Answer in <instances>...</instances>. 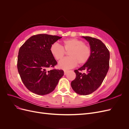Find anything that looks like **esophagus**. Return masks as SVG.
Wrapping results in <instances>:
<instances>
[{
  "mask_svg": "<svg viewBox=\"0 0 129 129\" xmlns=\"http://www.w3.org/2000/svg\"><path fill=\"white\" fill-rule=\"evenodd\" d=\"M68 71H66V70H64V75H66V74H67V73H68Z\"/></svg>",
  "mask_w": 129,
  "mask_h": 129,
  "instance_id": "obj_1",
  "label": "esophagus"
}]
</instances>
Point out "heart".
I'll use <instances>...</instances> for the list:
<instances>
[{"label":"heart","instance_id":"1","mask_svg":"<svg viewBox=\"0 0 129 129\" xmlns=\"http://www.w3.org/2000/svg\"><path fill=\"white\" fill-rule=\"evenodd\" d=\"M50 52L56 60L62 59L68 52L69 57H66L58 62V67L63 69L73 68L78 63L79 65L85 64L88 61L91 54L90 47L84 42L76 38L68 39L62 41V46L57 42L53 44L50 47Z\"/></svg>","mask_w":129,"mask_h":129}]
</instances>
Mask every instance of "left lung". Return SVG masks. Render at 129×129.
<instances>
[{
    "label": "left lung",
    "instance_id": "1",
    "mask_svg": "<svg viewBox=\"0 0 129 129\" xmlns=\"http://www.w3.org/2000/svg\"><path fill=\"white\" fill-rule=\"evenodd\" d=\"M90 46L91 54L82 67L74 71L76 77L71 82L74 91L79 95H87L98 89L107 75L109 68L110 52L98 39L83 37ZM85 70L87 73L80 72Z\"/></svg>",
    "mask_w": 129,
    "mask_h": 129
}]
</instances>
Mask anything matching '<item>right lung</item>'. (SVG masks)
<instances>
[{"label": "right lung", "mask_w": 129, "mask_h": 129, "mask_svg": "<svg viewBox=\"0 0 129 129\" xmlns=\"http://www.w3.org/2000/svg\"><path fill=\"white\" fill-rule=\"evenodd\" d=\"M62 37L40 34L33 36L19 50L17 68L23 83L29 90L44 95L55 89L63 71L54 68L57 62L50 52V47Z\"/></svg>", "instance_id": "1"}]
</instances>
